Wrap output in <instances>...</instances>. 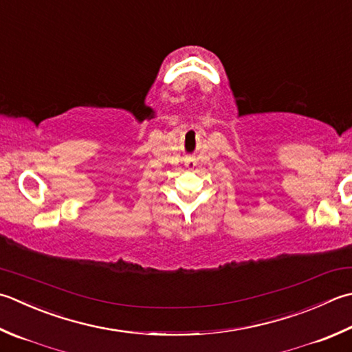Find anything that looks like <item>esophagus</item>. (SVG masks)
<instances>
[{"instance_id": "obj_1", "label": "esophagus", "mask_w": 352, "mask_h": 352, "mask_svg": "<svg viewBox=\"0 0 352 352\" xmlns=\"http://www.w3.org/2000/svg\"><path fill=\"white\" fill-rule=\"evenodd\" d=\"M197 166V163H195V160H189V162H186V168L188 169H194Z\"/></svg>"}]
</instances>
